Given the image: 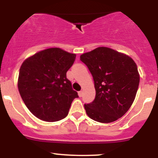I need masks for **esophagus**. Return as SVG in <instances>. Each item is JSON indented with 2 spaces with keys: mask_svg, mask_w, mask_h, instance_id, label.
Masks as SVG:
<instances>
[{
  "mask_svg": "<svg viewBox=\"0 0 158 158\" xmlns=\"http://www.w3.org/2000/svg\"><path fill=\"white\" fill-rule=\"evenodd\" d=\"M78 94H79V97H82V95H83V92L82 91H81H81H79V92H78Z\"/></svg>",
  "mask_w": 158,
  "mask_h": 158,
  "instance_id": "esophagus-1",
  "label": "esophagus"
}]
</instances>
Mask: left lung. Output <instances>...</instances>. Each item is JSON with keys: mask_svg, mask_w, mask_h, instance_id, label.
I'll return each mask as SVG.
<instances>
[{"mask_svg": "<svg viewBox=\"0 0 158 158\" xmlns=\"http://www.w3.org/2000/svg\"><path fill=\"white\" fill-rule=\"evenodd\" d=\"M94 81L96 97L85 104L88 117L99 123L116 121L128 111L138 89L139 76L129 56L105 47L80 56Z\"/></svg>", "mask_w": 158, "mask_h": 158, "instance_id": "1", "label": "left lung"}]
</instances>
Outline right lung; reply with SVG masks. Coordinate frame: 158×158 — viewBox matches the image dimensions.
Masks as SVG:
<instances>
[{
    "label": "right lung",
    "instance_id": "1",
    "mask_svg": "<svg viewBox=\"0 0 158 158\" xmlns=\"http://www.w3.org/2000/svg\"><path fill=\"white\" fill-rule=\"evenodd\" d=\"M76 54L49 48L28 58L19 70L18 87L30 111L41 120L56 122L68 115L78 93L67 79Z\"/></svg>",
    "mask_w": 158,
    "mask_h": 158
}]
</instances>
